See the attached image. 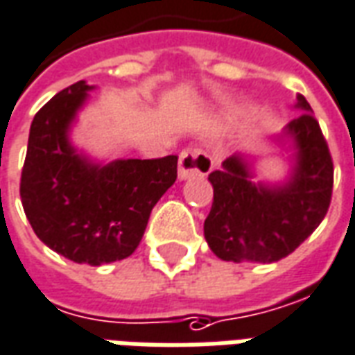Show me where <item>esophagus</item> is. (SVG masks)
<instances>
[{
    "label": "esophagus",
    "mask_w": 355,
    "mask_h": 355,
    "mask_svg": "<svg viewBox=\"0 0 355 355\" xmlns=\"http://www.w3.org/2000/svg\"><path fill=\"white\" fill-rule=\"evenodd\" d=\"M214 168L212 157L206 150L198 147L183 149L180 155V180L195 178V175H206Z\"/></svg>",
    "instance_id": "34e87169"
}]
</instances>
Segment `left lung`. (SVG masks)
Here are the masks:
<instances>
[{
    "label": "left lung",
    "instance_id": "obj_1",
    "mask_svg": "<svg viewBox=\"0 0 355 355\" xmlns=\"http://www.w3.org/2000/svg\"><path fill=\"white\" fill-rule=\"evenodd\" d=\"M296 99L302 112L285 128L296 149L288 182L252 183L241 155L223 160L222 170L208 175L214 202L205 220V237L225 262H277L310 237L329 210L333 158L310 103L304 95Z\"/></svg>",
    "mask_w": 355,
    "mask_h": 355
}]
</instances>
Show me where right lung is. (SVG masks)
<instances>
[{
	"mask_svg": "<svg viewBox=\"0 0 355 355\" xmlns=\"http://www.w3.org/2000/svg\"><path fill=\"white\" fill-rule=\"evenodd\" d=\"M92 85H69L37 110L22 166L21 200L37 239L76 263L124 260L141 243L150 210L178 178V157L89 162L69 141Z\"/></svg>",
	"mask_w": 355,
	"mask_h": 355,
	"instance_id": "right-lung-1",
	"label": "right lung"
}]
</instances>
